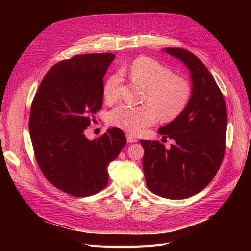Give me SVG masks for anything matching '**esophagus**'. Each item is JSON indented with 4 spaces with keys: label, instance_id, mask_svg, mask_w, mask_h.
<instances>
[{
    "label": "esophagus",
    "instance_id": "obj_1",
    "mask_svg": "<svg viewBox=\"0 0 251 251\" xmlns=\"http://www.w3.org/2000/svg\"><path fill=\"white\" fill-rule=\"evenodd\" d=\"M126 140H127V142H130V143H132V142H137V141H138L137 138L134 137V136H132V135H130V134L126 135Z\"/></svg>",
    "mask_w": 251,
    "mask_h": 251
}]
</instances>
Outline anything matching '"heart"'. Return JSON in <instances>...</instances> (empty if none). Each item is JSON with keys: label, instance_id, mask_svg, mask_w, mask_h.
Segmentation results:
<instances>
[{"label": "heart", "instance_id": "obj_1", "mask_svg": "<svg viewBox=\"0 0 251 251\" xmlns=\"http://www.w3.org/2000/svg\"><path fill=\"white\" fill-rule=\"evenodd\" d=\"M131 77L146 88L144 100L148 103L135 107L119 104L108 116L111 126L137 134L143 127L154 125L156 113L163 120L178 116L191 100L192 90L188 82L178 76H173L168 67L150 57L136 58L128 68ZM121 76L115 73L104 82L103 97L108 102H115L120 96Z\"/></svg>", "mask_w": 251, "mask_h": 251}]
</instances>
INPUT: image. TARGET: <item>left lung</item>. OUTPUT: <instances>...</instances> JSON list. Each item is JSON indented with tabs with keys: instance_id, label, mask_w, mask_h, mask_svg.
I'll return each mask as SVG.
<instances>
[{
	"instance_id": "obj_1",
	"label": "left lung",
	"mask_w": 251,
	"mask_h": 251,
	"mask_svg": "<svg viewBox=\"0 0 251 251\" xmlns=\"http://www.w3.org/2000/svg\"><path fill=\"white\" fill-rule=\"evenodd\" d=\"M191 71L192 96L186 108L158 133L173 139L171 149L157 140H140L143 172L150 191L168 199H184L214 179L225 154L227 110L221 90L207 68L183 48H164Z\"/></svg>"
}]
</instances>
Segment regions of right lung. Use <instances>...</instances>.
<instances>
[{"mask_svg": "<svg viewBox=\"0 0 251 251\" xmlns=\"http://www.w3.org/2000/svg\"><path fill=\"white\" fill-rule=\"evenodd\" d=\"M114 58L93 53L62 60L33 98L29 131L36 162L53 186L71 196L88 197L107 186L108 165L126 142L117 127L94 140L85 136L102 107V79Z\"/></svg>", "mask_w": 251, "mask_h": 251, "instance_id": "add662e5", "label": "right lung"}]
</instances>
